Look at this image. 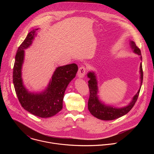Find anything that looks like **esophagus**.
I'll return each mask as SVG.
<instances>
[{"label":"esophagus","instance_id":"obj_1","mask_svg":"<svg viewBox=\"0 0 154 154\" xmlns=\"http://www.w3.org/2000/svg\"><path fill=\"white\" fill-rule=\"evenodd\" d=\"M86 73V68L85 66H81L79 68V70H78V72H77V75L78 77L79 78H83L85 75Z\"/></svg>","mask_w":154,"mask_h":154}]
</instances>
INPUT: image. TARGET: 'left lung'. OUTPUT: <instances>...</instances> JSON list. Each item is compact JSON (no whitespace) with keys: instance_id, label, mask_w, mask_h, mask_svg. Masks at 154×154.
<instances>
[{"instance_id":"8db88e82","label":"left lung","mask_w":154,"mask_h":154,"mask_svg":"<svg viewBox=\"0 0 154 154\" xmlns=\"http://www.w3.org/2000/svg\"><path fill=\"white\" fill-rule=\"evenodd\" d=\"M131 48L133 49L134 53L140 55L141 60H142L141 53L140 49L136 46L135 42L131 41L130 42ZM140 81L141 85L138 93L134 96L132 100L126 106L122 108H116L112 106L106 105L102 103L98 98V87H97V81L95 73L94 72H89L87 74L88 77L90 79L88 81V86L90 89V97L88 102V108L91 114L97 119L103 120V121H111L113 119H118L128 113L130 109L135 105L137 102L141 85L143 79V72L142 68V64H140Z\"/></svg>"}]
</instances>
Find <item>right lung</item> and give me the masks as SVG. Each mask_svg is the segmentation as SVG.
<instances>
[{
    "mask_svg": "<svg viewBox=\"0 0 154 154\" xmlns=\"http://www.w3.org/2000/svg\"><path fill=\"white\" fill-rule=\"evenodd\" d=\"M37 29L29 32L17 51L13 67V82L18 100L26 110L32 115L47 118L58 113L63 108L66 89L75 77L77 65L69 64L57 68L47 88L40 93L28 91L22 79V66L24 58V49L32 44Z\"/></svg>",
    "mask_w": 154,
    "mask_h": 154,
    "instance_id": "right-lung-1",
    "label": "right lung"
}]
</instances>
